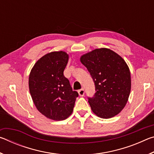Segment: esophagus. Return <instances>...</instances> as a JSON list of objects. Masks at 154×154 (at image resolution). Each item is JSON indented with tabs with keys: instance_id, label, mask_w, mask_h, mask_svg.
Returning a JSON list of instances; mask_svg holds the SVG:
<instances>
[{
	"instance_id": "1",
	"label": "esophagus",
	"mask_w": 154,
	"mask_h": 154,
	"mask_svg": "<svg viewBox=\"0 0 154 154\" xmlns=\"http://www.w3.org/2000/svg\"><path fill=\"white\" fill-rule=\"evenodd\" d=\"M78 93H79V94L80 96H83L85 94V90L83 89H81L79 91H78Z\"/></svg>"
}]
</instances>
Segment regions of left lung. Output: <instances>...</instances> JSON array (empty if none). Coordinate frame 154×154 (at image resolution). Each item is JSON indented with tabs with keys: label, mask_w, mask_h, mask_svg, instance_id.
Wrapping results in <instances>:
<instances>
[{
	"label": "left lung",
	"mask_w": 154,
	"mask_h": 154,
	"mask_svg": "<svg viewBox=\"0 0 154 154\" xmlns=\"http://www.w3.org/2000/svg\"><path fill=\"white\" fill-rule=\"evenodd\" d=\"M94 79V96L89 98L91 109L103 119L113 118L122 111L128 100L131 76L124 60L108 48H99L80 57Z\"/></svg>",
	"instance_id": "8db88e82"
}]
</instances>
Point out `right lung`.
Wrapping results in <instances>:
<instances>
[{"instance_id": "obj_1", "label": "right lung", "mask_w": 154, "mask_h": 154, "mask_svg": "<svg viewBox=\"0 0 154 154\" xmlns=\"http://www.w3.org/2000/svg\"><path fill=\"white\" fill-rule=\"evenodd\" d=\"M68 61L66 51H51L36 62L29 75L28 85L33 103L41 114L52 120L69 118L78 96L64 76Z\"/></svg>"}]
</instances>
